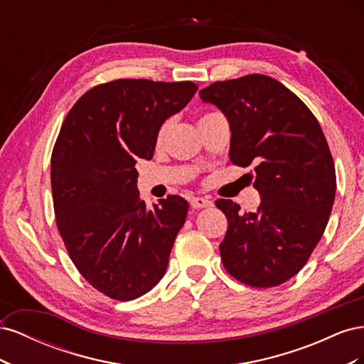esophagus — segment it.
Returning a JSON list of instances; mask_svg holds the SVG:
<instances>
[{
  "mask_svg": "<svg viewBox=\"0 0 364 364\" xmlns=\"http://www.w3.org/2000/svg\"><path fill=\"white\" fill-rule=\"evenodd\" d=\"M191 206L194 208V209H200V208H211L214 203H213V200H209V199H206V197H193L191 199Z\"/></svg>",
  "mask_w": 364,
  "mask_h": 364,
  "instance_id": "obj_1",
  "label": "esophagus"
}]
</instances>
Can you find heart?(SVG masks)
I'll use <instances>...</instances> for the list:
<instances>
[{"instance_id": "obj_1", "label": "heart", "mask_w": 364, "mask_h": 364, "mask_svg": "<svg viewBox=\"0 0 364 364\" xmlns=\"http://www.w3.org/2000/svg\"><path fill=\"white\" fill-rule=\"evenodd\" d=\"M168 130H170V123L167 121V123H164L162 126H161V129L158 130V136H156V141L159 142H164V139L167 138V135H168Z\"/></svg>"}]
</instances>
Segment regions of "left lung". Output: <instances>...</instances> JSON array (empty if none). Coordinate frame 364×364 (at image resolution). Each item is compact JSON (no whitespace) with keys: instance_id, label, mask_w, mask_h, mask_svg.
Instances as JSON below:
<instances>
[{"instance_id":"8db88e82","label":"left lung","mask_w":364,"mask_h":364,"mask_svg":"<svg viewBox=\"0 0 364 364\" xmlns=\"http://www.w3.org/2000/svg\"><path fill=\"white\" fill-rule=\"evenodd\" d=\"M230 127V162L255 165V213L232 200L215 206L228 218L220 245L229 274L269 289L305 266L322 238L336 197V168L321 124L289 87L264 74L215 82L200 91Z\"/></svg>"}]
</instances>
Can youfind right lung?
I'll return each instance as SVG.
<instances>
[{
  "label": "right lung",
  "instance_id": "add662e5",
  "mask_svg": "<svg viewBox=\"0 0 364 364\" xmlns=\"http://www.w3.org/2000/svg\"><path fill=\"white\" fill-rule=\"evenodd\" d=\"M193 82L118 79L94 86L71 107L51 153L59 234L74 266L117 301L162 279L188 202L168 196L147 209L136 159H151L158 130L188 105Z\"/></svg>",
  "mask_w": 364,
  "mask_h": 364
}]
</instances>
